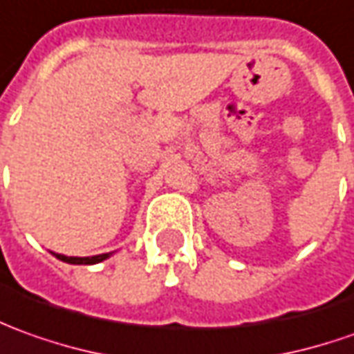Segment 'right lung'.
Returning a JSON list of instances; mask_svg holds the SVG:
<instances>
[{"instance_id":"obj_1","label":"right lung","mask_w":354,"mask_h":354,"mask_svg":"<svg viewBox=\"0 0 354 354\" xmlns=\"http://www.w3.org/2000/svg\"><path fill=\"white\" fill-rule=\"evenodd\" d=\"M54 254V252H52ZM57 259H62V261H66V263H73V266H93V263H100V261H104L106 258L112 256V252L110 254H100V256H91V258H73V256H62V254H54Z\"/></svg>"}]
</instances>
